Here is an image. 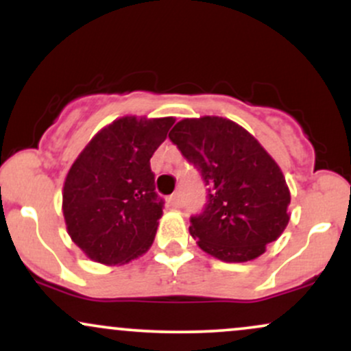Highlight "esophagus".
Wrapping results in <instances>:
<instances>
[{"label": "esophagus", "instance_id": "34e87169", "mask_svg": "<svg viewBox=\"0 0 351 351\" xmlns=\"http://www.w3.org/2000/svg\"><path fill=\"white\" fill-rule=\"evenodd\" d=\"M170 203L173 204V206H180V204H181V195L178 191L173 193V195L170 196Z\"/></svg>", "mask_w": 351, "mask_h": 351}]
</instances>
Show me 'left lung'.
<instances>
[{
	"instance_id": "left-lung-1",
	"label": "left lung",
	"mask_w": 351,
	"mask_h": 351,
	"mask_svg": "<svg viewBox=\"0 0 351 351\" xmlns=\"http://www.w3.org/2000/svg\"><path fill=\"white\" fill-rule=\"evenodd\" d=\"M170 140L208 186L189 232L209 256L247 263L287 228L291 191L276 160L245 128L223 117L180 120Z\"/></svg>"
}]
</instances>
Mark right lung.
<instances>
[{"label":"right lung","instance_id":"add662e5","mask_svg":"<svg viewBox=\"0 0 351 351\" xmlns=\"http://www.w3.org/2000/svg\"><path fill=\"white\" fill-rule=\"evenodd\" d=\"M173 123V117L117 119L72 163L62 188L64 219L71 239L94 263L127 264L153 244L163 201L150 158Z\"/></svg>","mask_w":351,"mask_h":351}]
</instances>
